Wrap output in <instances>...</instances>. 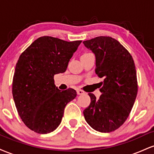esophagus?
<instances>
[{
    "label": "esophagus",
    "instance_id": "esophagus-1",
    "mask_svg": "<svg viewBox=\"0 0 154 154\" xmlns=\"http://www.w3.org/2000/svg\"><path fill=\"white\" fill-rule=\"evenodd\" d=\"M77 94H78V95H83V94H85V92L82 91V90H77Z\"/></svg>",
    "mask_w": 154,
    "mask_h": 154
}]
</instances>
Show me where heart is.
<instances>
[{
  "instance_id": "heart-1",
  "label": "heart",
  "mask_w": 154,
  "mask_h": 154,
  "mask_svg": "<svg viewBox=\"0 0 154 154\" xmlns=\"http://www.w3.org/2000/svg\"><path fill=\"white\" fill-rule=\"evenodd\" d=\"M91 54V53H88V52H87V53H85V54H83L82 56H84V55H87V54Z\"/></svg>"
}]
</instances>
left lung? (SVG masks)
I'll return each instance as SVG.
<instances>
[{
  "instance_id": "left-lung-1",
  "label": "left lung",
  "mask_w": 154,
  "mask_h": 154,
  "mask_svg": "<svg viewBox=\"0 0 154 154\" xmlns=\"http://www.w3.org/2000/svg\"><path fill=\"white\" fill-rule=\"evenodd\" d=\"M83 43L95 54V73L103 78L98 99L88 93L91 102L83 111L85 119L96 131H114L128 119L137 96L135 63L128 51L111 37H97Z\"/></svg>"
}]
</instances>
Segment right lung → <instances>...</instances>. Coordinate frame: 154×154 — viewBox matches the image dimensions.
Returning a JSON list of instances; mask_svg holds the SVG:
<instances>
[{"mask_svg":"<svg viewBox=\"0 0 154 154\" xmlns=\"http://www.w3.org/2000/svg\"><path fill=\"white\" fill-rule=\"evenodd\" d=\"M81 42L40 37L19 56L12 94L19 116L32 131L39 134L54 131L61 123L66 104L75 98L76 91H60L54 77L66 71Z\"/></svg>","mask_w":154,"mask_h":154,"instance_id":"add662e5","label":"right lung"}]
</instances>
